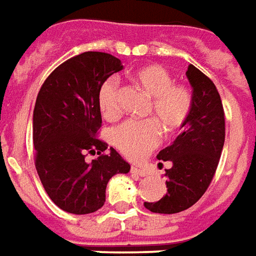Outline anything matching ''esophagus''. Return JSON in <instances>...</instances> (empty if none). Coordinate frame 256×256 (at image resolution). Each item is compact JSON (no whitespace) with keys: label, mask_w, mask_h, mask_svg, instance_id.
Returning <instances> with one entry per match:
<instances>
[{"label":"esophagus","mask_w":256,"mask_h":256,"mask_svg":"<svg viewBox=\"0 0 256 256\" xmlns=\"http://www.w3.org/2000/svg\"><path fill=\"white\" fill-rule=\"evenodd\" d=\"M131 174H135L138 176H146L148 175V172L144 171L143 168H138V166H132Z\"/></svg>","instance_id":"34e87169"}]
</instances>
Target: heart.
Listing matches in <instances>:
<instances>
[{
    "mask_svg": "<svg viewBox=\"0 0 256 256\" xmlns=\"http://www.w3.org/2000/svg\"><path fill=\"white\" fill-rule=\"evenodd\" d=\"M134 81L152 98L148 114L168 134L188 122L193 110V94L188 85L174 82L164 67L152 64L139 68ZM103 117L116 118L120 114V84L116 78L104 81L98 95ZM155 122V123H156ZM154 121H126L113 132V143L125 157L140 160L160 144L161 132Z\"/></svg>",
    "mask_w": 256,
    "mask_h": 256,
    "instance_id": "1",
    "label": "heart"
}]
</instances>
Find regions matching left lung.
I'll return each instance as SVG.
<instances>
[{
  "mask_svg": "<svg viewBox=\"0 0 256 256\" xmlns=\"http://www.w3.org/2000/svg\"><path fill=\"white\" fill-rule=\"evenodd\" d=\"M186 76L193 88V110L175 142L157 154L158 160L170 161L171 168L166 170V194L156 202H144L156 214H176L200 200L224 148V112L216 86L193 64Z\"/></svg>",
  "mask_w": 256,
  "mask_h": 256,
  "instance_id": "obj_1",
  "label": "left lung"
}]
</instances>
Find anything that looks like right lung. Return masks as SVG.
Instances as JSON below:
<instances>
[{
  "label": "right lung",
  "instance_id": "right-lung-1",
  "mask_svg": "<svg viewBox=\"0 0 256 256\" xmlns=\"http://www.w3.org/2000/svg\"><path fill=\"white\" fill-rule=\"evenodd\" d=\"M122 68L104 52L73 56L45 80L32 114L34 164L50 198L60 210L84 215L106 201V186L131 166L108 143L98 139L102 114L98 95L103 82ZM99 158L88 162L86 154Z\"/></svg>",
  "mask_w": 256,
  "mask_h": 256
}]
</instances>
